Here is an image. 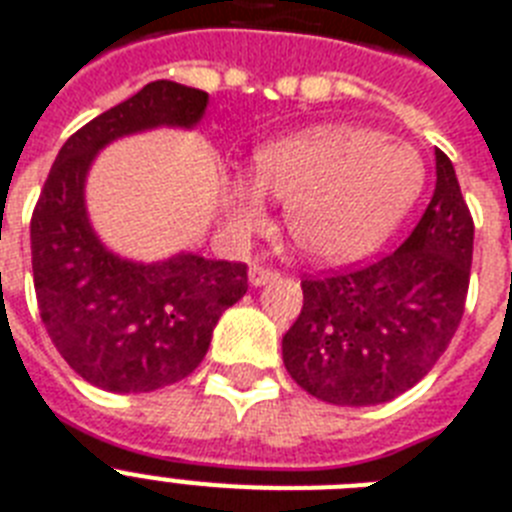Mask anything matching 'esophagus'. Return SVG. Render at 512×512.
I'll return each mask as SVG.
<instances>
[{"instance_id":"esophagus-1","label":"esophagus","mask_w":512,"mask_h":512,"mask_svg":"<svg viewBox=\"0 0 512 512\" xmlns=\"http://www.w3.org/2000/svg\"><path fill=\"white\" fill-rule=\"evenodd\" d=\"M277 277H280V272H274V269H266V266H259V264H253L251 269H248V280H251L253 287L269 285V282H274Z\"/></svg>"}]
</instances>
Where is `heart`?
Instances as JSON below:
<instances>
[{"label": "heart", "mask_w": 512, "mask_h": 512, "mask_svg": "<svg viewBox=\"0 0 512 512\" xmlns=\"http://www.w3.org/2000/svg\"><path fill=\"white\" fill-rule=\"evenodd\" d=\"M421 185L424 162L411 146L356 125H319L261 146L251 177L227 185V214L248 232L264 222V196L280 198L308 256L345 261L382 243Z\"/></svg>", "instance_id": "heart-1"}]
</instances>
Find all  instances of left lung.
Wrapping results in <instances>:
<instances>
[{
  "label": "left lung",
  "mask_w": 512,
  "mask_h": 512,
  "mask_svg": "<svg viewBox=\"0 0 512 512\" xmlns=\"http://www.w3.org/2000/svg\"><path fill=\"white\" fill-rule=\"evenodd\" d=\"M437 156V185L416 230L390 256L356 272L303 280L301 316L282 337L287 374L332 405H379L432 371L463 316L474 219L453 162Z\"/></svg>",
  "instance_id": "obj_1"
}]
</instances>
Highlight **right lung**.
Listing matches in <instances>:
<instances>
[{
	"label": "right lung",
	"mask_w": 512,
	"mask_h": 512,
	"mask_svg": "<svg viewBox=\"0 0 512 512\" xmlns=\"http://www.w3.org/2000/svg\"><path fill=\"white\" fill-rule=\"evenodd\" d=\"M209 94L154 80L67 138L31 219L38 311L59 356L107 392H154L204 361L219 316L248 290L246 264L180 251L114 253L91 225L86 180L99 151L156 128L193 130Z\"/></svg>",
	"instance_id": "add662e5"
}]
</instances>
